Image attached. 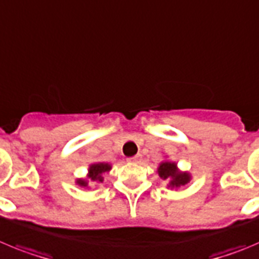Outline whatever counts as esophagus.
Segmentation results:
<instances>
[{
    "label": "esophagus",
    "instance_id": "esophagus-1",
    "mask_svg": "<svg viewBox=\"0 0 259 259\" xmlns=\"http://www.w3.org/2000/svg\"><path fill=\"white\" fill-rule=\"evenodd\" d=\"M127 161L133 162V164H137V162L141 161V155H137V156H134V157L127 158Z\"/></svg>",
    "mask_w": 259,
    "mask_h": 259
}]
</instances>
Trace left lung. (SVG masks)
<instances>
[{
  "label": "left lung",
  "instance_id": "left-lung-1",
  "mask_svg": "<svg viewBox=\"0 0 259 259\" xmlns=\"http://www.w3.org/2000/svg\"><path fill=\"white\" fill-rule=\"evenodd\" d=\"M157 173L160 178L167 182V187L178 188L187 185L191 181V176L187 171H181L176 162L162 161L157 167Z\"/></svg>",
  "mask_w": 259,
  "mask_h": 259
}]
</instances>
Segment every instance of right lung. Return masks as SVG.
<instances>
[{
    "label": "right lung",
    "instance_id": "obj_1",
    "mask_svg": "<svg viewBox=\"0 0 259 259\" xmlns=\"http://www.w3.org/2000/svg\"><path fill=\"white\" fill-rule=\"evenodd\" d=\"M111 170V165L107 164V162H95L89 166V171H88V176L86 179H77L76 183L81 187H88L89 186V181L95 182V183H102L103 182V174L106 171Z\"/></svg>",
    "mask_w": 259,
    "mask_h": 259
}]
</instances>
